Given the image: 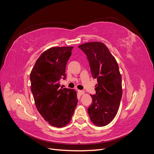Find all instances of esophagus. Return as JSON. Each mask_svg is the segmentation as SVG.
<instances>
[{
  "label": "esophagus",
  "instance_id": "34e87169",
  "mask_svg": "<svg viewBox=\"0 0 154 154\" xmlns=\"http://www.w3.org/2000/svg\"><path fill=\"white\" fill-rule=\"evenodd\" d=\"M78 94H80V95L84 94V93H85L84 91H80V90H78Z\"/></svg>",
  "mask_w": 154,
  "mask_h": 154
}]
</instances>
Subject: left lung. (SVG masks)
<instances>
[{
    "label": "left lung",
    "mask_w": 154,
    "mask_h": 154,
    "mask_svg": "<svg viewBox=\"0 0 154 154\" xmlns=\"http://www.w3.org/2000/svg\"><path fill=\"white\" fill-rule=\"evenodd\" d=\"M89 62L92 76L96 78V94L88 113L93 124L104 127L114 118L122 96V75L118 64L106 46L100 42H87L78 46Z\"/></svg>",
    "instance_id": "8db88e82"
}]
</instances>
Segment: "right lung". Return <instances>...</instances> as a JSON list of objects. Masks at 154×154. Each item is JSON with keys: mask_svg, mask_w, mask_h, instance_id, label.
<instances>
[{"mask_svg": "<svg viewBox=\"0 0 154 154\" xmlns=\"http://www.w3.org/2000/svg\"><path fill=\"white\" fill-rule=\"evenodd\" d=\"M73 47H54L42 53L30 74L31 90L37 110L44 119L61 128L71 122L78 104L74 89L60 88L66 77V67Z\"/></svg>", "mask_w": 154, "mask_h": 154, "instance_id": "right-lung-1", "label": "right lung"}]
</instances>
